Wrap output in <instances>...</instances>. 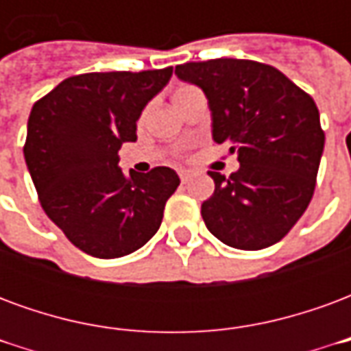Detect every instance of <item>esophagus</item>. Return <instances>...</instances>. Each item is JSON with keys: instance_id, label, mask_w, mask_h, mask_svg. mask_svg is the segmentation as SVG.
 <instances>
[{"instance_id": "1", "label": "esophagus", "mask_w": 351, "mask_h": 351, "mask_svg": "<svg viewBox=\"0 0 351 351\" xmlns=\"http://www.w3.org/2000/svg\"><path fill=\"white\" fill-rule=\"evenodd\" d=\"M178 175H180V180H182V182H188V180H190V178H191L190 171H180Z\"/></svg>"}]
</instances>
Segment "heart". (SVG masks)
I'll return each instance as SVG.
<instances>
[{"label": "heart", "mask_w": 351, "mask_h": 351, "mask_svg": "<svg viewBox=\"0 0 351 351\" xmlns=\"http://www.w3.org/2000/svg\"><path fill=\"white\" fill-rule=\"evenodd\" d=\"M184 90H188V88H182V90H178V92H184ZM178 92H176V93H178Z\"/></svg>", "instance_id": "obj_1"}]
</instances>
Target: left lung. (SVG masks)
I'll return each instance as SVG.
<instances>
[{
  "instance_id": "8db88e82",
  "label": "left lung",
  "mask_w": 351,
  "mask_h": 351,
  "mask_svg": "<svg viewBox=\"0 0 351 351\" xmlns=\"http://www.w3.org/2000/svg\"><path fill=\"white\" fill-rule=\"evenodd\" d=\"M175 75L203 90L214 143H228L241 163L229 178L208 171L206 229L237 250L276 244L314 193L325 145L316 103L284 73L252 60L190 62L176 65Z\"/></svg>"
}]
</instances>
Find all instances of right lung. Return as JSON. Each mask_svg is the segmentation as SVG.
Wrapping results in <instances>:
<instances>
[{
    "mask_svg": "<svg viewBox=\"0 0 351 351\" xmlns=\"http://www.w3.org/2000/svg\"><path fill=\"white\" fill-rule=\"evenodd\" d=\"M173 67L69 77L29 112L24 158L43 210L79 250L128 256L160 229L180 178L118 167V150L137 141V120L167 86Z\"/></svg>",
    "mask_w": 351,
    "mask_h": 351,
    "instance_id": "1",
    "label": "right lung"
}]
</instances>
